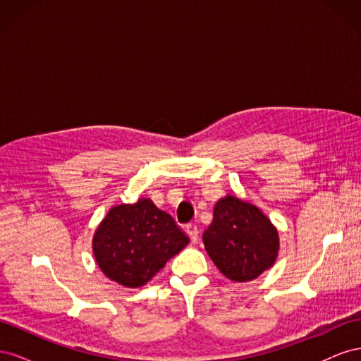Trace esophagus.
<instances>
[{"label":"esophagus","mask_w":361,"mask_h":361,"mask_svg":"<svg viewBox=\"0 0 361 361\" xmlns=\"http://www.w3.org/2000/svg\"><path fill=\"white\" fill-rule=\"evenodd\" d=\"M187 233H188V236L191 238V241L192 243H195L199 239V227L195 226V224H190L188 227H187Z\"/></svg>","instance_id":"1"}]
</instances>
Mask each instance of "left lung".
I'll use <instances>...</instances> for the list:
<instances>
[{
	"label": "left lung",
	"mask_w": 361,
	"mask_h": 361,
	"mask_svg": "<svg viewBox=\"0 0 361 361\" xmlns=\"http://www.w3.org/2000/svg\"><path fill=\"white\" fill-rule=\"evenodd\" d=\"M203 244L216 268L233 281H250L272 267L279 233L256 206L233 195L218 200Z\"/></svg>",
	"instance_id": "8db88e82"
}]
</instances>
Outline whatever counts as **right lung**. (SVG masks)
<instances>
[{
  "label": "right lung",
  "mask_w": 361,
  "mask_h": 361,
  "mask_svg": "<svg viewBox=\"0 0 361 361\" xmlns=\"http://www.w3.org/2000/svg\"><path fill=\"white\" fill-rule=\"evenodd\" d=\"M190 238L150 199L118 204L106 214L93 238V253L106 277L140 288L164 268Z\"/></svg>",
  "instance_id": "add662e5"
}]
</instances>
